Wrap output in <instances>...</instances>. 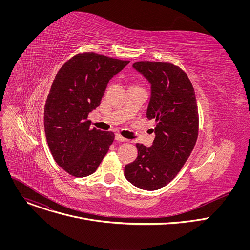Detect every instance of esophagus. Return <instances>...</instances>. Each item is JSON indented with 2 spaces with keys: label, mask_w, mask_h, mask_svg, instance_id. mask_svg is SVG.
I'll list each match as a JSON object with an SVG mask.
<instances>
[{
  "label": "esophagus",
  "mask_w": 250,
  "mask_h": 250,
  "mask_svg": "<svg viewBox=\"0 0 250 250\" xmlns=\"http://www.w3.org/2000/svg\"><path fill=\"white\" fill-rule=\"evenodd\" d=\"M115 138H116V140H118V141H126V140H127L126 138L123 137V136H122V135H120V134H116Z\"/></svg>",
  "instance_id": "1"
}]
</instances>
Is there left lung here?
Instances as JSON below:
<instances>
[{"label":"left lung","instance_id":"obj_1","mask_svg":"<svg viewBox=\"0 0 250 250\" xmlns=\"http://www.w3.org/2000/svg\"><path fill=\"white\" fill-rule=\"evenodd\" d=\"M132 67L150 83L146 117L154 120L151 147L136 144V159L125 166V177L135 187L154 191L166 186L189 158L199 130L195 91L187 74L166 62L138 61Z\"/></svg>","mask_w":250,"mask_h":250}]
</instances>
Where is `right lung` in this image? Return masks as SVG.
Segmentation results:
<instances>
[{
    "label": "right lung",
    "instance_id": "obj_1",
    "mask_svg": "<svg viewBox=\"0 0 250 250\" xmlns=\"http://www.w3.org/2000/svg\"><path fill=\"white\" fill-rule=\"evenodd\" d=\"M128 63L85 52L57 72L44 106V130L54 160L70 175L93 174L113 144L114 132L91 128L87 118L100 105L109 81Z\"/></svg>",
    "mask_w": 250,
    "mask_h": 250
}]
</instances>
